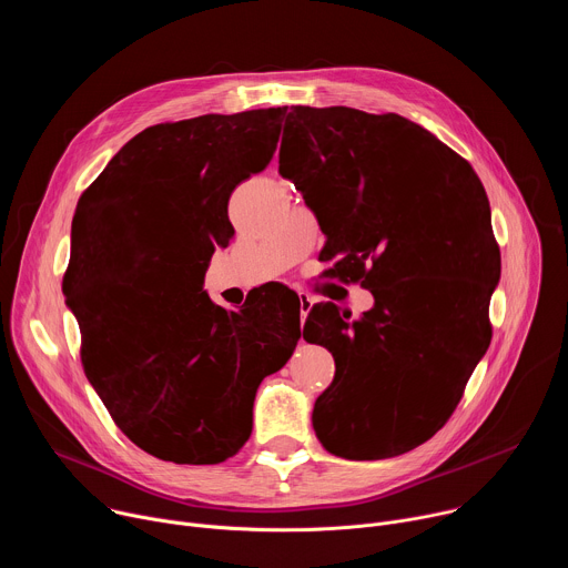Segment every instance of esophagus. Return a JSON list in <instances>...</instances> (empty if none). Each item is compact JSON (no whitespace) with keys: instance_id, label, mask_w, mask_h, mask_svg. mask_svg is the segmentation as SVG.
Returning a JSON list of instances; mask_svg holds the SVG:
<instances>
[{"instance_id":"obj_1","label":"esophagus","mask_w":568,"mask_h":568,"mask_svg":"<svg viewBox=\"0 0 568 568\" xmlns=\"http://www.w3.org/2000/svg\"><path fill=\"white\" fill-rule=\"evenodd\" d=\"M298 303H301V321H305L312 310V298L307 294H298Z\"/></svg>"}]
</instances>
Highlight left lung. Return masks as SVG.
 <instances>
[{
	"label": "left lung",
	"instance_id": "1",
	"mask_svg": "<svg viewBox=\"0 0 568 568\" xmlns=\"http://www.w3.org/2000/svg\"><path fill=\"white\" fill-rule=\"evenodd\" d=\"M278 173L314 211L323 261L371 290L359 318L310 310L303 337L335 357L312 412L331 454L377 460L429 440L493 339L501 276L490 202L469 166L399 114L292 105Z\"/></svg>",
	"mask_w": 568,
	"mask_h": 568
}]
</instances>
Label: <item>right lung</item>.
I'll use <instances>...</instances> for the list:
<instances>
[{"mask_svg": "<svg viewBox=\"0 0 568 568\" xmlns=\"http://www.w3.org/2000/svg\"><path fill=\"white\" fill-rule=\"evenodd\" d=\"M287 108L145 128L80 195L62 276L80 362L116 427L178 465H215L252 436L258 384L301 337L294 296L240 312L202 290L233 237L229 197L265 171Z\"/></svg>", "mask_w": 568, "mask_h": 568, "instance_id": "1", "label": "right lung"}]
</instances>
